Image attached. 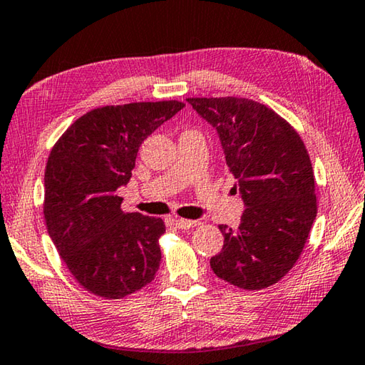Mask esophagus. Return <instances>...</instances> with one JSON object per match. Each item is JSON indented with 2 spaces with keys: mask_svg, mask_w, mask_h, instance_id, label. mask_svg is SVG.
<instances>
[{
  "mask_svg": "<svg viewBox=\"0 0 365 365\" xmlns=\"http://www.w3.org/2000/svg\"><path fill=\"white\" fill-rule=\"evenodd\" d=\"M169 222L178 230H190V228H193V227H196L197 223H200L196 220H183V218H170Z\"/></svg>",
  "mask_w": 365,
  "mask_h": 365,
  "instance_id": "34e87169",
  "label": "esophagus"
}]
</instances>
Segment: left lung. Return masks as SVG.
<instances>
[{
    "label": "left lung",
    "instance_id": "obj_1",
    "mask_svg": "<svg viewBox=\"0 0 365 365\" xmlns=\"http://www.w3.org/2000/svg\"><path fill=\"white\" fill-rule=\"evenodd\" d=\"M217 130L244 202L236 230L218 225L223 247L210 268L233 286L258 290L287 274L316 218L314 175L300 135L250 98H187Z\"/></svg>",
    "mask_w": 365,
    "mask_h": 365
}]
</instances>
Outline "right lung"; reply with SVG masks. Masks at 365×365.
<instances>
[{"instance_id":"obj_1","label":"right lung","mask_w":365,"mask_h":365,"mask_svg":"<svg viewBox=\"0 0 365 365\" xmlns=\"http://www.w3.org/2000/svg\"><path fill=\"white\" fill-rule=\"evenodd\" d=\"M182 102H138L91 110L65 130L44 172V218L70 273L98 297L123 298L155 279L161 218L123 212L138 148Z\"/></svg>"}]
</instances>
